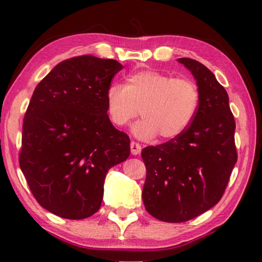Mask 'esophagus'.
I'll list each match as a JSON object with an SVG mask.
<instances>
[{
  "label": "esophagus",
  "mask_w": 262,
  "mask_h": 262,
  "mask_svg": "<svg viewBox=\"0 0 262 262\" xmlns=\"http://www.w3.org/2000/svg\"><path fill=\"white\" fill-rule=\"evenodd\" d=\"M130 152L133 156H138L139 153L141 152V146L138 144V142L132 141L130 142Z\"/></svg>",
  "instance_id": "obj_1"
}]
</instances>
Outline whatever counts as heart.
Masks as SVG:
<instances>
[{
  "mask_svg": "<svg viewBox=\"0 0 262 262\" xmlns=\"http://www.w3.org/2000/svg\"><path fill=\"white\" fill-rule=\"evenodd\" d=\"M105 104L110 121L117 127L130 123L141 113L142 120L133 127L139 139L149 140L158 134L163 140H172L193 122L200 92L191 80L141 71L129 75L125 85L111 83Z\"/></svg>",
  "mask_w": 262,
  "mask_h": 262,
  "instance_id": "obj_1",
  "label": "heart"
}]
</instances>
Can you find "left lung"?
Returning a JSON list of instances; mask_svg holds the SVG:
<instances>
[{
	"mask_svg": "<svg viewBox=\"0 0 262 262\" xmlns=\"http://www.w3.org/2000/svg\"><path fill=\"white\" fill-rule=\"evenodd\" d=\"M200 92L193 122L183 134L141 151L146 170L142 200L159 221L182 223L218 204L237 162L235 120L229 96L213 73L191 58H179Z\"/></svg>",
	"mask_w": 262,
	"mask_h": 262,
	"instance_id": "obj_1",
	"label": "left lung"
}]
</instances>
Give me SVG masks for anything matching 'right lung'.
Segmentation results:
<instances>
[{"mask_svg": "<svg viewBox=\"0 0 262 262\" xmlns=\"http://www.w3.org/2000/svg\"><path fill=\"white\" fill-rule=\"evenodd\" d=\"M122 68L110 58H69L51 69L30 100L20 167L38 204L58 217L95 214L107 171L130 155L129 137L114 127L105 104Z\"/></svg>", "mask_w": 262, "mask_h": 262, "instance_id": "obj_1", "label": "right lung"}]
</instances>
